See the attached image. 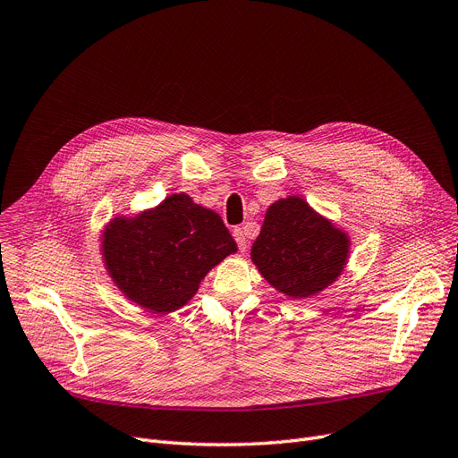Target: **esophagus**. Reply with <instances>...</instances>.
I'll use <instances>...</instances> for the list:
<instances>
[{
    "label": "esophagus",
    "mask_w": 458,
    "mask_h": 458,
    "mask_svg": "<svg viewBox=\"0 0 458 458\" xmlns=\"http://www.w3.org/2000/svg\"><path fill=\"white\" fill-rule=\"evenodd\" d=\"M233 240H235V243H238V247H240L242 252L247 250V235H245V230H243V228H235V230H233Z\"/></svg>",
    "instance_id": "esophagus-1"
}]
</instances>
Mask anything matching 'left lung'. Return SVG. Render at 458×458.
<instances>
[{"label":"left lung","mask_w":458,"mask_h":458,"mask_svg":"<svg viewBox=\"0 0 458 458\" xmlns=\"http://www.w3.org/2000/svg\"><path fill=\"white\" fill-rule=\"evenodd\" d=\"M349 235L318 215L300 196L267 208L250 249L262 277L289 298H310L342 276L349 259Z\"/></svg>","instance_id":"8db88e82"}]
</instances>
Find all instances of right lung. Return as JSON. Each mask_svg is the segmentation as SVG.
Segmentation results:
<instances>
[{"instance_id": "add662e5", "label": "right lung", "mask_w": 458, "mask_h": 458, "mask_svg": "<svg viewBox=\"0 0 458 458\" xmlns=\"http://www.w3.org/2000/svg\"><path fill=\"white\" fill-rule=\"evenodd\" d=\"M235 250L223 218L182 192L135 216H114L101 235L118 291L160 315L182 308L209 269Z\"/></svg>"}]
</instances>
